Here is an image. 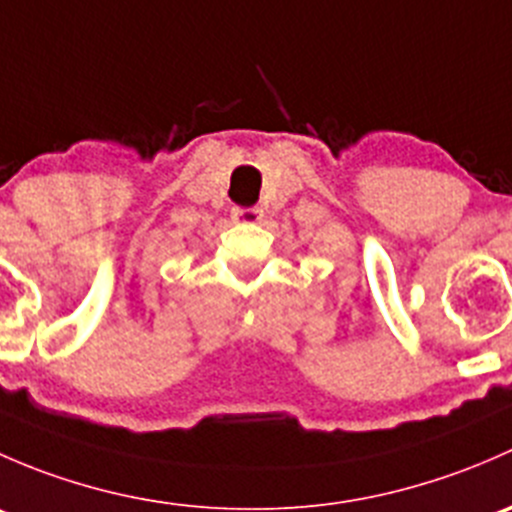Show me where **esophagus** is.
<instances>
[{"label":"esophagus","instance_id":"34e87169","mask_svg":"<svg viewBox=\"0 0 512 512\" xmlns=\"http://www.w3.org/2000/svg\"><path fill=\"white\" fill-rule=\"evenodd\" d=\"M232 220L237 223H260L262 210L260 208H232Z\"/></svg>","mask_w":512,"mask_h":512}]
</instances>
